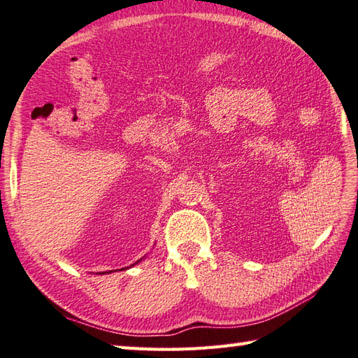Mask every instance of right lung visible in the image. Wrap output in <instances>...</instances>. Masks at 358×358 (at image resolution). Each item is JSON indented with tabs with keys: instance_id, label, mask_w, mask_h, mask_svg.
<instances>
[{
	"instance_id": "obj_1",
	"label": "right lung",
	"mask_w": 358,
	"mask_h": 358,
	"mask_svg": "<svg viewBox=\"0 0 358 358\" xmlns=\"http://www.w3.org/2000/svg\"><path fill=\"white\" fill-rule=\"evenodd\" d=\"M141 260H142V259H139L138 262H134V264H133V265H136V264H139V262H141ZM133 265H131V266H133ZM127 268H130V266H127ZM127 268H122V269H127ZM108 273H112V271H108ZM96 274H106V273H96Z\"/></svg>"
}]
</instances>
